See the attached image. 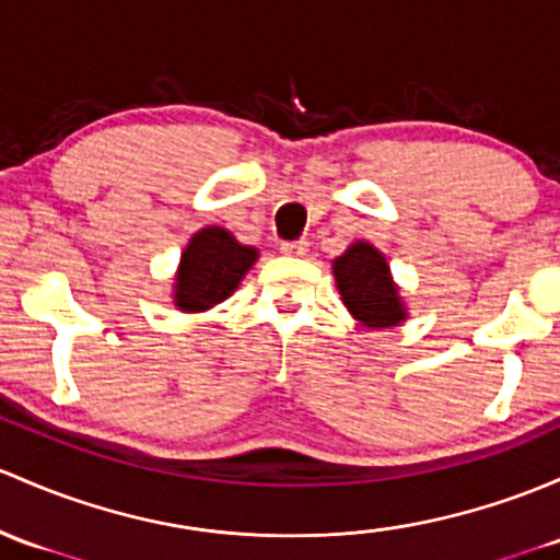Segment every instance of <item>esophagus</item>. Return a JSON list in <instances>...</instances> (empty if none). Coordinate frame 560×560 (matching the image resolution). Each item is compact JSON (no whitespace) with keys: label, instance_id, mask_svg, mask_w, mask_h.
<instances>
[{"label":"esophagus","instance_id":"1","mask_svg":"<svg viewBox=\"0 0 560 560\" xmlns=\"http://www.w3.org/2000/svg\"><path fill=\"white\" fill-rule=\"evenodd\" d=\"M281 252L290 257H303L305 252H308V241H284V244H281Z\"/></svg>","mask_w":560,"mask_h":560}]
</instances>
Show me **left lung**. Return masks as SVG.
Here are the masks:
<instances>
[{"instance_id": "1", "label": "left lung", "mask_w": 560, "mask_h": 560, "mask_svg": "<svg viewBox=\"0 0 560 560\" xmlns=\"http://www.w3.org/2000/svg\"><path fill=\"white\" fill-rule=\"evenodd\" d=\"M332 270L346 308L362 325L392 327L405 319L397 287L388 276V265L375 246L362 244V241L349 246V252L335 260Z\"/></svg>"}]
</instances>
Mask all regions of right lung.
Masks as SVG:
<instances>
[{
	"instance_id": "add662e5",
	"label": "right lung",
	"mask_w": 560,
	"mask_h": 560,
	"mask_svg": "<svg viewBox=\"0 0 560 560\" xmlns=\"http://www.w3.org/2000/svg\"><path fill=\"white\" fill-rule=\"evenodd\" d=\"M257 260L252 246H241L222 228H203L192 235L190 246L182 255L179 276H176V305L182 311H206L222 303L246 270Z\"/></svg>"
}]
</instances>
